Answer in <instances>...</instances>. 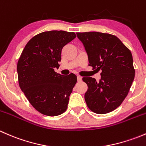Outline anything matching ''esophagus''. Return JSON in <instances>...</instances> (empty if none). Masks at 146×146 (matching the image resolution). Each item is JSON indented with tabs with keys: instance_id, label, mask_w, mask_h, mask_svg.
Listing matches in <instances>:
<instances>
[{
	"instance_id": "obj_1",
	"label": "esophagus",
	"mask_w": 146,
	"mask_h": 146,
	"mask_svg": "<svg viewBox=\"0 0 146 146\" xmlns=\"http://www.w3.org/2000/svg\"><path fill=\"white\" fill-rule=\"evenodd\" d=\"M77 79H78V82L82 81V77H80V76H77Z\"/></svg>"
}]
</instances>
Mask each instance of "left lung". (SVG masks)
Returning a JSON list of instances; mask_svg holds the SVG:
<instances>
[{
  "instance_id": "left-lung-1",
  "label": "left lung",
  "mask_w": 146,
  "mask_h": 146,
  "mask_svg": "<svg viewBox=\"0 0 146 146\" xmlns=\"http://www.w3.org/2000/svg\"><path fill=\"white\" fill-rule=\"evenodd\" d=\"M86 51L89 66L101 70L97 82L83 78L88 85L85 100L91 111L104 114L116 110L127 96L135 76L131 52L121 41L110 34L78 32Z\"/></svg>"
}]
</instances>
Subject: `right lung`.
<instances>
[{
    "label": "right lung",
    "instance_id": "add662e5",
    "mask_svg": "<svg viewBox=\"0 0 146 146\" xmlns=\"http://www.w3.org/2000/svg\"><path fill=\"white\" fill-rule=\"evenodd\" d=\"M76 37L74 32L53 30L32 37L23 49L17 66L20 89L42 114L55 117L68 107L77 76L54 71L59 67L63 47Z\"/></svg>",
    "mask_w": 146,
    "mask_h": 146
}]
</instances>
